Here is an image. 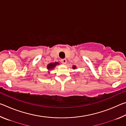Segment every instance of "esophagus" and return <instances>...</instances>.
I'll list each match as a JSON object with an SVG mask.
<instances>
[{"mask_svg": "<svg viewBox=\"0 0 126 126\" xmlns=\"http://www.w3.org/2000/svg\"><path fill=\"white\" fill-rule=\"evenodd\" d=\"M61 62H62L63 64H65L67 63V60H66V59H63L61 60Z\"/></svg>", "mask_w": 126, "mask_h": 126, "instance_id": "1", "label": "esophagus"}]
</instances>
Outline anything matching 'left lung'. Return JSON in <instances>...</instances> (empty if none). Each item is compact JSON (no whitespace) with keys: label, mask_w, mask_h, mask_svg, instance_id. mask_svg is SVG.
Returning a JSON list of instances; mask_svg holds the SVG:
<instances>
[{"label":"left lung","mask_w":126,"mask_h":126,"mask_svg":"<svg viewBox=\"0 0 126 126\" xmlns=\"http://www.w3.org/2000/svg\"><path fill=\"white\" fill-rule=\"evenodd\" d=\"M76 66H73V69H75V68H76Z\"/></svg>","instance_id":"left-lung-1"}]
</instances>
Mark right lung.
I'll use <instances>...</instances> for the list:
<instances>
[{"mask_svg": "<svg viewBox=\"0 0 126 126\" xmlns=\"http://www.w3.org/2000/svg\"><path fill=\"white\" fill-rule=\"evenodd\" d=\"M58 64H59V63L58 62H55V63L49 64L47 65L48 69H52L53 68H54L55 66Z\"/></svg>", "mask_w": 126, "mask_h": 126, "instance_id": "add662e5", "label": "right lung"}]
</instances>
